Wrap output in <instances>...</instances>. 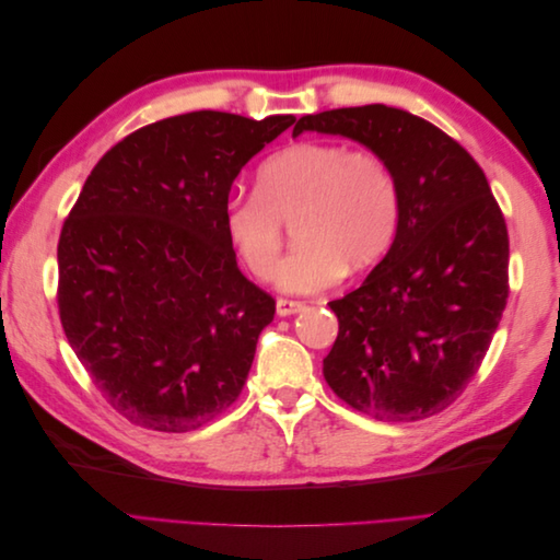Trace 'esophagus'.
<instances>
[{
	"mask_svg": "<svg viewBox=\"0 0 560 560\" xmlns=\"http://www.w3.org/2000/svg\"><path fill=\"white\" fill-rule=\"evenodd\" d=\"M276 311H278V315L280 317H287V315H294V313H301V311H306V303L303 301H292V299H278V303H276Z\"/></svg>",
	"mask_w": 560,
	"mask_h": 560,
	"instance_id": "obj_1",
	"label": "esophagus"
}]
</instances>
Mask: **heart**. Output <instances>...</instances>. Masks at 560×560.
Masks as SVG:
<instances>
[{"instance_id": "b5f03b06", "label": "heart", "mask_w": 560, "mask_h": 560, "mask_svg": "<svg viewBox=\"0 0 560 560\" xmlns=\"http://www.w3.org/2000/svg\"><path fill=\"white\" fill-rule=\"evenodd\" d=\"M399 189L393 167L376 151L341 142H299L266 159L254 194L231 196L224 231L254 278L276 276L284 226L296 249L278 273L284 292L311 294L348 270L374 264L395 238Z\"/></svg>"}]
</instances>
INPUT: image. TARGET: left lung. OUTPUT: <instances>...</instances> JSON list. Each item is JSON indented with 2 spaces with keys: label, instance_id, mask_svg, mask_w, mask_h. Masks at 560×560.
<instances>
[{
  "label": "left lung",
  "instance_id": "1",
  "mask_svg": "<svg viewBox=\"0 0 560 560\" xmlns=\"http://www.w3.org/2000/svg\"><path fill=\"white\" fill-rule=\"evenodd\" d=\"M393 167L397 235L358 290L329 301L338 336L322 374L354 411L413 422L444 411L477 374L510 296V235L479 163L451 135L397 107L301 116Z\"/></svg>",
  "mask_w": 560,
  "mask_h": 560
}]
</instances>
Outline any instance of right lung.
Listing matches in <instances>:
<instances>
[{"instance_id":"right-lung-1","label":"right lung","mask_w":560,"mask_h":560,"mask_svg":"<svg viewBox=\"0 0 560 560\" xmlns=\"http://www.w3.org/2000/svg\"><path fill=\"white\" fill-rule=\"evenodd\" d=\"M294 124L191 112L130 132L97 161L58 241V311L100 395L132 425L191 432L247 381L276 299L224 231L243 165Z\"/></svg>"}]
</instances>
